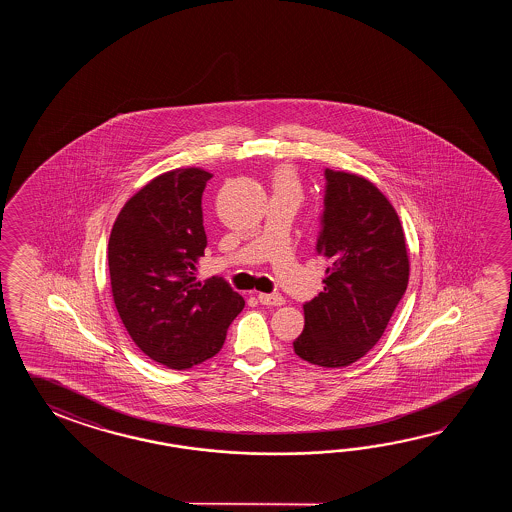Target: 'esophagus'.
Returning a JSON list of instances; mask_svg holds the SVG:
<instances>
[{
    "mask_svg": "<svg viewBox=\"0 0 512 512\" xmlns=\"http://www.w3.org/2000/svg\"><path fill=\"white\" fill-rule=\"evenodd\" d=\"M258 300H260V304L269 305V307H280L285 304V298L278 293H260Z\"/></svg>",
    "mask_w": 512,
    "mask_h": 512,
    "instance_id": "obj_1",
    "label": "esophagus"
}]
</instances>
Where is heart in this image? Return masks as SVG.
I'll return each instance as SVG.
<instances>
[{
  "instance_id": "b5f03b06",
  "label": "heart",
  "mask_w": 512,
  "mask_h": 512,
  "mask_svg": "<svg viewBox=\"0 0 512 512\" xmlns=\"http://www.w3.org/2000/svg\"><path fill=\"white\" fill-rule=\"evenodd\" d=\"M274 188H287V190H296L298 192L296 175L289 168H282L274 177Z\"/></svg>"
}]
</instances>
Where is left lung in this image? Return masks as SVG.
Segmentation results:
<instances>
[{"label": "left lung", "instance_id": "obj_1", "mask_svg": "<svg viewBox=\"0 0 512 512\" xmlns=\"http://www.w3.org/2000/svg\"><path fill=\"white\" fill-rule=\"evenodd\" d=\"M326 196L316 254L324 256V291L305 302L294 353L342 368L370 351L406 293L410 261L399 216L368 179L326 168Z\"/></svg>", "mask_w": 512, "mask_h": 512}]
</instances>
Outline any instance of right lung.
Segmentation results:
<instances>
[{
  "label": "right lung",
  "instance_id": "add662e5",
  "mask_svg": "<svg viewBox=\"0 0 512 512\" xmlns=\"http://www.w3.org/2000/svg\"><path fill=\"white\" fill-rule=\"evenodd\" d=\"M212 177L177 168L122 207L108 243L115 307L131 340L170 370L212 359L245 300L223 278L197 282L205 254L201 196Z\"/></svg>",
  "mask_w": 512,
  "mask_h": 512
}]
</instances>
